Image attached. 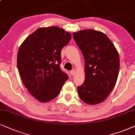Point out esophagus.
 Listing matches in <instances>:
<instances>
[{
  "mask_svg": "<svg viewBox=\"0 0 135 135\" xmlns=\"http://www.w3.org/2000/svg\"><path fill=\"white\" fill-rule=\"evenodd\" d=\"M70 73H71V75H74L75 74V71L74 70H72V71H71V72H70Z\"/></svg>",
  "mask_w": 135,
  "mask_h": 135,
  "instance_id": "34e87169",
  "label": "esophagus"
}]
</instances>
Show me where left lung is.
<instances>
[{
    "mask_svg": "<svg viewBox=\"0 0 135 135\" xmlns=\"http://www.w3.org/2000/svg\"><path fill=\"white\" fill-rule=\"evenodd\" d=\"M85 60V81L77 87L86 104L102 103L113 90L119 75L120 60L115 46L106 34L93 29L73 33Z\"/></svg>",
    "mask_w": 135,
    "mask_h": 135,
    "instance_id": "left-lung-1",
    "label": "left lung"
}]
</instances>
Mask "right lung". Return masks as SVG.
<instances>
[{
	"mask_svg": "<svg viewBox=\"0 0 135 135\" xmlns=\"http://www.w3.org/2000/svg\"><path fill=\"white\" fill-rule=\"evenodd\" d=\"M71 39V34L60 27H40L20 46L17 55L20 76L29 93L40 102L56 98L69 78L60 64L61 49Z\"/></svg>",
	"mask_w": 135,
	"mask_h": 135,
	"instance_id": "obj_1",
	"label": "right lung"
}]
</instances>
